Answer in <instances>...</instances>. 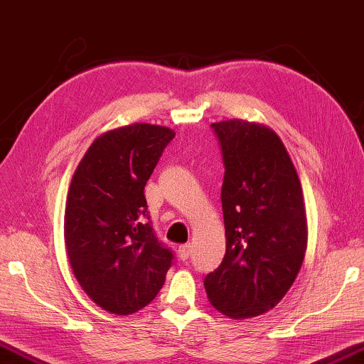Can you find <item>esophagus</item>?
<instances>
[{"label": "esophagus", "instance_id": "34e87169", "mask_svg": "<svg viewBox=\"0 0 364 364\" xmlns=\"http://www.w3.org/2000/svg\"><path fill=\"white\" fill-rule=\"evenodd\" d=\"M191 252H193V246L186 243V245H181L178 247V256H180L181 261H188L189 257H191Z\"/></svg>", "mask_w": 364, "mask_h": 364}]
</instances>
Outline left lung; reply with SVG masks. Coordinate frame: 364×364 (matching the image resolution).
I'll use <instances>...</instances> for the list:
<instances>
[{
	"label": "left lung",
	"instance_id": "8db88e82",
	"mask_svg": "<svg viewBox=\"0 0 364 364\" xmlns=\"http://www.w3.org/2000/svg\"><path fill=\"white\" fill-rule=\"evenodd\" d=\"M210 126L225 166L227 251L204 287L213 308L247 319L272 309L303 264L308 230L301 183L272 129L243 119Z\"/></svg>",
	"mask_w": 364,
	"mask_h": 364
}]
</instances>
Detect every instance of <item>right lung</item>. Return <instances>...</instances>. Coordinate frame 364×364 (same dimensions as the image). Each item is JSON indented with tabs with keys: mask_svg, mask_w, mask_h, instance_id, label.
I'll return each mask as SVG.
<instances>
[{
	"mask_svg": "<svg viewBox=\"0 0 364 364\" xmlns=\"http://www.w3.org/2000/svg\"><path fill=\"white\" fill-rule=\"evenodd\" d=\"M175 132L136 123L97 137L68 193L69 262L92 301L108 313L147 306L175 262L154 232L144 188Z\"/></svg>",
	"mask_w": 364,
	"mask_h": 364,
	"instance_id": "obj_1",
	"label": "right lung"
}]
</instances>
